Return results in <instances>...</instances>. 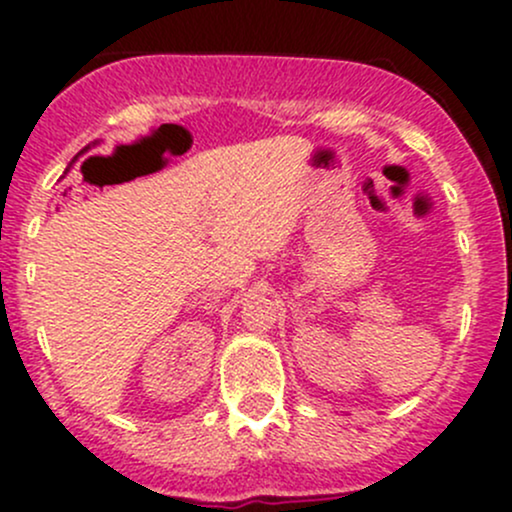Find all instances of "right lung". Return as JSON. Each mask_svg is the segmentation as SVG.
<instances>
[{"mask_svg": "<svg viewBox=\"0 0 512 512\" xmlns=\"http://www.w3.org/2000/svg\"><path fill=\"white\" fill-rule=\"evenodd\" d=\"M83 152H88V147H85V149H83ZM83 152H80V154H83ZM75 159H78V157H75ZM75 159H73V161H75Z\"/></svg>", "mask_w": 512, "mask_h": 512, "instance_id": "obj_1", "label": "right lung"}]
</instances>
